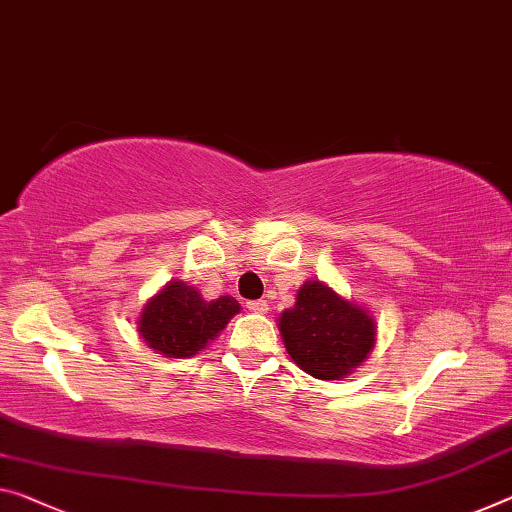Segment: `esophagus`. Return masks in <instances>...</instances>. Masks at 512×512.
<instances>
[{
  "label": "esophagus",
  "instance_id": "obj_1",
  "mask_svg": "<svg viewBox=\"0 0 512 512\" xmlns=\"http://www.w3.org/2000/svg\"><path fill=\"white\" fill-rule=\"evenodd\" d=\"M267 306H270V304H267L265 300H249L247 302V309L254 311V313H267Z\"/></svg>",
  "mask_w": 512,
  "mask_h": 512
}]
</instances>
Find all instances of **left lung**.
<instances>
[{"instance_id":"1","label":"left lung","mask_w":512,"mask_h":512,"mask_svg":"<svg viewBox=\"0 0 512 512\" xmlns=\"http://www.w3.org/2000/svg\"><path fill=\"white\" fill-rule=\"evenodd\" d=\"M279 329L288 355L318 380H338L368 357L375 322L320 281H306L293 309L283 311Z\"/></svg>"}]
</instances>
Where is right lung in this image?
<instances>
[{
	"label": "right lung",
	"instance_id": "1",
	"mask_svg": "<svg viewBox=\"0 0 512 512\" xmlns=\"http://www.w3.org/2000/svg\"><path fill=\"white\" fill-rule=\"evenodd\" d=\"M238 311L240 304L229 295L206 302L199 290L171 281L144 306L139 332L155 352L183 359L196 355Z\"/></svg>",
	"mask_w": 512,
	"mask_h": 512
}]
</instances>
